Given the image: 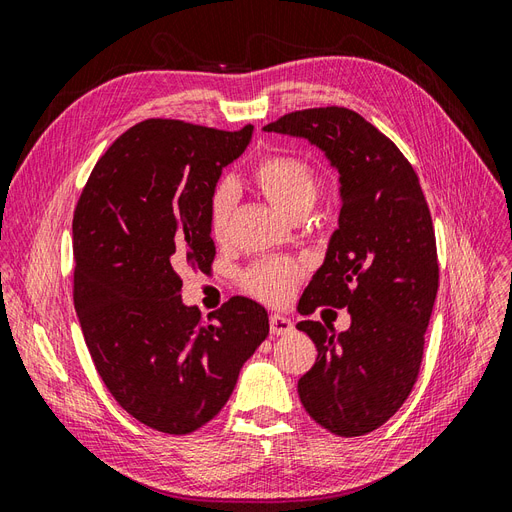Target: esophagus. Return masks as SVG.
Wrapping results in <instances>:
<instances>
[{
	"mask_svg": "<svg viewBox=\"0 0 512 512\" xmlns=\"http://www.w3.org/2000/svg\"><path fill=\"white\" fill-rule=\"evenodd\" d=\"M269 324H271V333L273 335H286V333H292V329H294V324L288 318L280 316V314H273Z\"/></svg>",
	"mask_w": 512,
	"mask_h": 512,
	"instance_id": "1",
	"label": "esophagus"
}]
</instances>
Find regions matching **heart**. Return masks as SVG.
Returning <instances> with one entry per match:
<instances>
[{
	"label": "heart",
	"mask_w": 512,
	"mask_h": 512,
	"mask_svg": "<svg viewBox=\"0 0 512 512\" xmlns=\"http://www.w3.org/2000/svg\"><path fill=\"white\" fill-rule=\"evenodd\" d=\"M254 181L271 203L290 218L305 215L320 194V179L314 164L297 153L277 151L262 158L254 168ZM239 188L232 179L215 183L209 196V232L213 239H226ZM303 280V267L292 258H267L243 273V286L267 303H284Z\"/></svg>",
	"instance_id": "b5f03b06"
}]
</instances>
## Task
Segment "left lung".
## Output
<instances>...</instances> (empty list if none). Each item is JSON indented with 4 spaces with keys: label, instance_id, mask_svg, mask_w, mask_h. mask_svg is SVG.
I'll list each match as a JSON object with an SVG mask.
<instances>
[{
    "label": "left lung",
    "instance_id": "8db88e82",
    "mask_svg": "<svg viewBox=\"0 0 512 512\" xmlns=\"http://www.w3.org/2000/svg\"><path fill=\"white\" fill-rule=\"evenodd\" d=\"M265 130L307 138L339 173V228L299 312L346 307L352 322L337 335L331 324H297L318 348L299 397L335 436H365L404 406L421 369L440 280L427 200L404 153L350 108H305Z\"/></svg>",
    "mask_w": 512,
    "mask_h": 512
}]
</instances>
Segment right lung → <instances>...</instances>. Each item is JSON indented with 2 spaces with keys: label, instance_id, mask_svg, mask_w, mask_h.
Returning a JSON list of instances; mask_svg holds the SVG:
<instances>
[{
  "label": "right lung",
  "instance_id": "obj_1",
  "mask_svg": "<svg viewBox=\"0 0 512 512\" xmlns=\"http://www.w3.org/2000/svg\"><path fill=\"white\" fill-rule=\"evenodd\" d=\"M252 130L136 123L98 160L74 209L85 344L117 404L162 433L209 423L269 335L267 309L252 299L232 297L209 320L181 301V275L211 271L209 196Z\"/></svg>",
  "mask_w": 512,
  "mask_h": 512
}]
</instances>
